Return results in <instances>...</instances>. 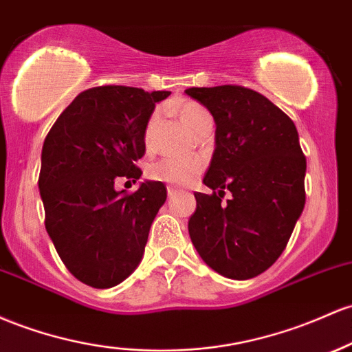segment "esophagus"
<instances>
[{"label":"esophagus","instance_id":"34e87169","mask_svg":"<svg viewBox=\"0 0 352 352\" xmlns=\"http://www.w3.org/2000/svg\"><path fill=\"white\" fill-rule=\"evenodd\" d=\"M167 194H168L170 199H172V197L180 194V190H179V188H175V187H167Z\"/></svg>","mask_w":352,"mask_h":352}]
</instances>
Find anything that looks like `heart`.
Instances as JSON below:
<instances>
[{"instance_id":"heart-1","label":"heart","mask_w":352,"mask_h":352,"mask_svg":"<svg viewBox=\"0 0 352 352\" xmlns=\"http://www.w3.org/2000/svg\"><path fill=\"white\" fill-rule=\"evenodd\" d=\"M179 118L182 125L188 132L195 129L202 120L210 118L202 107L194 105V103H185L179 110ZM155 120H150L148 126H146V140L152 132V126ZM202 170V164L199 160H175V158H164L152 164L148 167V177L155 182H164L173 187H184V185L190 184Z\"/></svg>"}]
</instances>
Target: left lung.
I'll return each instance as SVG.
<instances>
[{"label":"left lung","instance_id":"obj_1","mask_svg":"<svg viewBox=\"0 0 352 352\" xmlns=\"http://www.w3.org/2000/svg\"><path fill=\"white\" fill-rule=\"evenodd\" d=\"M185 94L215 122V150L204 177L214 194H194L192 244L220 276L252 279L283 254L306 204V157L297 129L279 107L249 88L222 85ZM226 188L233 197L222 204Z\"/></svg>","mask_w":352,"mask_h":352}]
</instances>
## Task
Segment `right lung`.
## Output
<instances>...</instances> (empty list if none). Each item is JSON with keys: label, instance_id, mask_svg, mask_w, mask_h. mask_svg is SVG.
Instances as JSON below:
<instances>
[{"label": "right lung", "instance_id": "obj_1", "mask_svg": "<svg viewBox=\"0 0 352 352\" xmlns=\"http://www.w3.org/2000/svg\"><path fill=\"white\" fill-rule=\"evenodd\" d=\"M170 91L133 87L85 90L45 138L38 187L45 227L67 269L95 289L113 287L137 269L167 188L145 180L137 192L115 182L140 179L145 130Z\"/></svg>", "mask_w": 352, "mask_h": 352}]
</instances>
